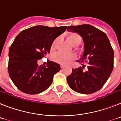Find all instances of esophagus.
Wrapping results in <instances>:
<instances>
[{
  "label": "esophagus",
  "instance_id": "esophagus-1",
  "mask_svg": "<svg viewBox=\"0 0 121 121\" xmlns=\"http://www.w3.org/2000/svg\"><path fill=\"white\" fill-rule=\"evenodd\" d=\"M64 65H61V69H64Z\"/></svg>",
  "mask_w": 121,
  "mask_h": 121
}]
</instances>
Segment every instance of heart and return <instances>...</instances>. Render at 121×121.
I'll return each instance as SVG.
<instances>
[{
    "label": "heart",
    "mask_w": 121,
    "mask_h": 121,
    "mask_svg": "<svg viewBox=\"0 0 121 121\" xmlns=\"http://www.w3.org/2000/svg\"><path fill=\"white\" fill-rule=\"evenodd\" d=\"M68 39L72 46H78L82 42V37L77 33H71L68 36ZM57 39L53 41L52 45V49L55 48ZM53 60L61 65H68L75 59V55L72 53H65L63 52H58L53 55Z\"/></svg>",
    "instance_id": "obj_1"
}]
</instances>
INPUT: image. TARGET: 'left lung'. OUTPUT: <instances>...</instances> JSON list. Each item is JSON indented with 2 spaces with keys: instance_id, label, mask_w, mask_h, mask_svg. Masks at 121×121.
<instances>
[{
  "instance_id": "8db88e82",
  "label": "left lung",
  "mask_w": 121,
  "mask_h": 121,
  "mask_svg": "<svg viewBox=\"0 0 121 121\" xmlns=\"http://www.w3.org/2000/svg\"><path fill=\"white\" fill-rule=\"evenodd\" d=\"M67 30L78 33L84 43L83 54L77 61L82 66L72 69L67 77L69 86L81 94L94 93L102 88L113 69L114 52L110 41L104 32L89 24L69 26Z\"/></svg>"
}]
</instances>
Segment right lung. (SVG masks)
I'll list each match as a JSON object with an SVG mask.
<instances>
[{"label":"right lung","mask_w":121,"mask_h":121,"mask_svg":"<svg viewBox=\"0 0 121 121\" xmlns=\"http://www.w3.org/2000/svg\"><path fill=\"white\" fill-rule=\"evenodd\" d=\"M66 28L37 26L23 30L16 37L9 50L8 70L11 80L20 91L39 94L51 85L60 66L49 61L47 66H39L37 62L50 52L53 42Z\"/></svg>","instance_id":"1"}]
</instances>
